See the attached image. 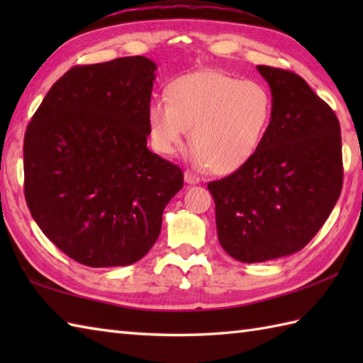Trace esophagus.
Listing matches in <instances>:
<instances>
[{
	"instance_id": "obj_1",
	"label": "esophagus",
	"mask_w": 363,
	"mask_h": 363,
	"mask_svg": "<svg viewBox=\"0 0 363 363\" xmlns=\"http://www.w3.org/2000/svg\"><path fill=\"white\" fill-rule=\"evenodd\" d=\"M184 179H186L187 184H198L199 181H201V179H199V176L189 172V169H186V173H184Z\"/></svg>"
}]
</instances>
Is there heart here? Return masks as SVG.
Masks as SVG:
<instances>
[{"instance_id": "heart-1", "label": "heart", "mask_w": 363, "mask_h": 363, "mask_svg": "<svg viewBox=\"0 0 363 363\" xmlns=\"http://www.w3.org/2000/svg\"><path fill=\"white\" fill-rule=\"evenodd\" d=\"M272 109V96L256 81L220 72L184 74L167 87V101L148 106L151 142L160 154L173 156L190 128L191 160L229 174L256 154Z\"/></svg>"}]
</instances>
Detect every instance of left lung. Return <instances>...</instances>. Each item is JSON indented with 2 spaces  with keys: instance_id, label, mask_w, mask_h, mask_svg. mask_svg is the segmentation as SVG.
Instances as JSON below:
<instances>
[{
  "instance_id": "left-lung-1",
  "label": "left lung",
  "mask_w": 363,
  "mask_h": 363,
  "mask_svg": "<svg viewBox=\"0 0 363 363\" xmlns=\"http://www.w3.org/2000/svg\"><path fill=\"white\" fill-rule=\"evenodd\" d=\"M272 89V120L256 154L207 184L220 245L254 264L303 250L333 212L343 186L340 123L296 73L257 65Z\"/></svg>"
}]
</instances>
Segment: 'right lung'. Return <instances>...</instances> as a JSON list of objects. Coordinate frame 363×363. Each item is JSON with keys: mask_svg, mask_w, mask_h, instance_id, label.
I'll list each match as a JSON object with an SVG mask.
<instances>
[{"mask_svg": "<svg viewBox=\"0 0 363 363\" xmlns=\"http://www.w3.org/2000/svg\"><path fill=\"white\" fill-rule=\"evenodd\" d=\"M156 68L143 56L76 65L52 84L26 128L30 215L82 265L140 260L184 186L182 169L146 148Z\"/></svg>", "mask_w": 363, "mask_h": 363, "instance_id": "right-lung-1", "label": "right lung"}]
</instances>
